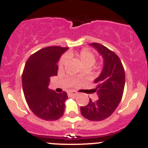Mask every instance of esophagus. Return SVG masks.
Masks as SVG:
<instances>
[{"mask_svg":"<svg viewBox=\"0 0 148 148\" xmlns=\"http://www.w3.org/2000/svg\"><path fill=\"white\" fill-rule=\"evenodd\" d=\"M68 95H73V96H75V95H78V93H77L76 92H75V91H70V92H68Z\"/></svg>","mask_w":148,"mask_h":148,"instance_id":"1","label":"esophagus"}]
</instances>
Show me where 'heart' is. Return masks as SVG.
Here are the masks:
<instances>
[{"mask_svg":"<svg viewBox=\"0 0 148 148\" xmlns=\"http://www.w3.org/2000/svg\"><path fill=\"white\" fill-rule=\"evenodd\" d=\"M66 56L68 57H71L72 56H73V54L72 53H67ZM75 56L77 58V59L78 60L82 67H88L89 69L92 67L95 64V61H96L95 56H94L93 53L92 52H90V50H88V49H82L81 52L76 53ZM65 62H66V57L65 56L61 57L58 64V67L62 68L64 65L65 64Z\"/></svg>","mask_w":148,"mask_h":148,"instance_id":"1","label":"heart"}]
</instances>
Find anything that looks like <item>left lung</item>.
I'll return each mask as SVG.
<instances>
[{
  "instance_id": "8db88e82",
  "label": "left lung",
  "mask_w": 148,
  "mask_h": 148,
  "mask_svg": "<svg viewBox=\"0 0 148 148\" xmlns=\"http://www.w3.org/2000/svg\"><path fill=\"white\" fill-rule=\"evenodd\" d=\"M90 46L102 56L104 66L99 76L94 80L97 86L92 90L97 92L99 99L92 101L90 99L87 105L81 107V113L90 121H101L108 118L121 101L125 73L121 60L114 52L98 43H92Z\"/></svg>"
}]
</instances>
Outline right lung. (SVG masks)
I'll list each match as a JSON object with an SVG mask.
<instances>
[{"label": "right lung", "mask_w": 148, "mask_h": 148, "mask_svg": "<svg viewBox=\"0 0 148 148\" xmlns=\"http://www.w3.org/2000/svg\"><path fill=\"white\" fill-rule=\"evenodd\" d=\"M67 47L58 46L43 48L27 61L22 74V87L29 108L38 118L58 120L64 115L66 92L57 93L48 87L50 78L58 74L57 63Z\"/></svg>", "instance_id": "right-lung-1"}]
</instances>
